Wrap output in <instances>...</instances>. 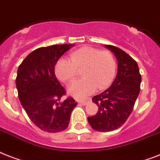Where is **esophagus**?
I'll return each mask as SVG.
<instances>
[{"mask_svg":"<svg viewBox=\"0 0 160 160\" xmlns=\"http://www.w3.org/2000/svg\"><path fill=\"white\" fill-rule=\"evenodd\" d=\"M77 102L78 103H80V104H82V105H86L89 102V100H80V99H77Z\"/></svg>","mask_w":160,"mask_h":160,"instance_id":"1","label":"esophagus"}]
</instances>
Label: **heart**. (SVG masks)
<instances>
[{
  "label": "heart",
  "instance_id": "obj_1",
  "mask_svg": "<svg viewBox=\"0 0 160 160\" xmlns=\"http://www.w3.org/2000/svg\"><path fill=\"white\" fill-rule=\"evenodd\" d=\"M81 71V80L69 86V93L77 98H84L98 90L106 89L113 80L116 61L108 50L92 47H82L71 53L70 60L61 58L56 63L55 74L61 81L69 83Z\"/></svg>",
  "mask_w": 160,
  "mask_h": 160
}]
</instances>
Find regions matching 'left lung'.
I'll return each instance as SVG.
<instances>
[{"label": "left lung", "mask_w": 160, "mask_h": 160, "mask_svg": "<svg viewBox=\"0 0 160 160\" xmlns=\"http://www.w3.org/2000/svg\"><path fill=\"white\" fill-rule=\"evenodd\" d=\"M118 60V73L111 86L92 98L98 107L96 115L88 117L93 130L111 132L126 122L141 90V76L137 62L122 49L105 45Z\"/></svg>", "instance_id": "left-lung-1"}]
</instances>
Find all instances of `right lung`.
<instances>
[{"label": "right lung", "instance_id": "obj_1", "mask_svg": "<svg viewBox=\"0 0 160 160\" xmlns=\"http://www.w3.org/2000/svg\"><path fill=\"white\" fill-rule=\"evenodd\" d=\"M72 46L39 48L29 53L18 68L15 83L19 101L29 119L44 132L56 133L67 129L77 104L72 97L61 102L66 90L56 77L54 68Z\"/></svg>", "mask_w": 160, "mask_h": 160}]
</instances>
